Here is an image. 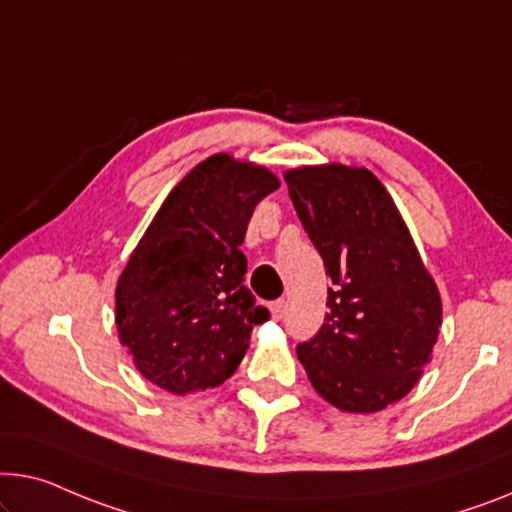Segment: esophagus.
Masks as SVG:
<instances>
[{
    "label": "esophagus",
    "instance_id": "obj_1",
    "mask_svg": "<svg viewBox=\"0 0 512 512\" xmlns=\"http://www.w3.org/2000/svg\"><path fill=\"white\" fill-rule=\"evenodd\" d=\"M271 317L273 319H282V317H285L287 315V303L285 301H276V303H271Z\"/></svg>",
    "mask_w": 512,
    "mask_h": 512
}]
</instances>
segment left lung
Here are the masks:
<instances>
[{
	"label": "left lung",
	"mask_w": 512,
	"mask_h": 512,
	"mask_svg": "<svg viewBox=\"0 0 512 512\" xmlns=\"http://www.w3.org/2000/svg\"><path fill=\"white\" fill-rule=\"evenodd\" d=\"M301 223L331 278L329 312L296 347L322 398L375 414L418 384L441 326V296L409 227L375 174L342 163L285 172Z\"/></svg>",
	"instance_id": "8db88e82"
}]
</instances>
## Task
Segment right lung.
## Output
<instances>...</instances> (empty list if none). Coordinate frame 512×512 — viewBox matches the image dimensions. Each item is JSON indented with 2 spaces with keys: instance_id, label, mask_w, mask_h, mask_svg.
Wrapping results in <instances>:
<instances>
[{
  "instance_id": "obj_1",
  "label": "right lung",
  "mask_w": 512,
  "mask_h": 512,
  "mask_svg": "<svg viewBox=\"0 0 512 512\" xmlns=\"http://www.w3.org/2000/svg\"><path fill=\"white\" fill-rule=\"evenodd\" d=\"M280 188L269 167L213 154L160 204L114 289L119 342L140 375L167 393L220 386L269 310L243 285L248 220Z\"/></svg>"
}]
</instances>
